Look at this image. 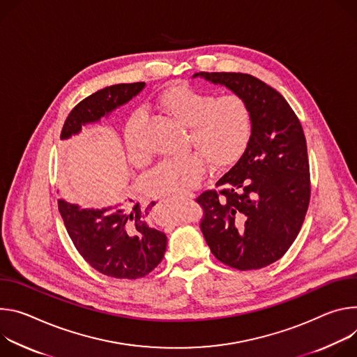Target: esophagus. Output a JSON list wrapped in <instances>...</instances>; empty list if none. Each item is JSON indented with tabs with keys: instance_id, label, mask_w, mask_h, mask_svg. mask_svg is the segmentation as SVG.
<instances>
[{
	"instance_id": "obj_1",
	"label": "esophagus",
	"mask_w": 357,
	"mask_h": 357,
	"mask_svg": "<svg viewBox=\"0 0 357 357\" xmlns=\"http://www.w3.org/2000/svg\"><path fill=\"white\" fill-rule=\"evenodd\" d=\"M188 200H191V195H190V197H188Z\"/></svg>"
}]
</instances>
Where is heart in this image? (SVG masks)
I'll return each mask as SVG.
<instances>
[{"instance_id": "obj_1", "label": "heart", "mask_w": 357, "mask_h": 357, "mask_svg": "<svg viewBox=\"0 0 357 357\" xmlns=\"http://www.w3.org/2000/svg\"><path fill=\"white\" fill-rule=\"evenodd\" d=\"M157 106L187 128L185 150L194 151L178 160L157 165L143 177V188L153 197H187L206 174L234 166L244 154L252 133L247 102L236 95L215 98L213 93L176 84L160 93ZM142 114L135 113L125 125V142L133 165H144L147 151L140 143Z\"/></svg>"}]
</instances>
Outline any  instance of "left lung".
I'll use <instances>...</instances> for the list:
<instances>
[{
  "label": "left lung",
  "mask_w": 357,
  "mask_h": 357,
  "mask_svg": "<svg viewBox=\"0 0 357 357\" xmlns=\"http://www.w3.org/2000/svg\"><path fill=\"white\" fill-rule=\"evenodd\" d=\"M241 96L251 112L250 143L215 187L197 197L200 228L222 264L259 269L289 250L303 224L309 199V160L303 129L285 98L248 73L199 72Z\"/></svg>",
  "instance_id": "obj_1"
}]
</instances>
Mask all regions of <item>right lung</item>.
Instances as JSON below:
<instances>
[{"label":"right lung","instance_id":"1","mask_svg":"<svg viewBox=\"0 0 357 357\" xmlns=\"http://www.w3.org/2000/svg\"><path fill=\"white\" fill-rule=\"evenodd\" d=\"M144 86V82L119 84L92 93L68 114L61 139H69L81 132L82 126L99 122L139 95ZM154 204L153 202L142 208L139 203L129 200L95 210L58 200L59 213L77 252L92 268L117 280L143 278L165 257L166 234L147 222L149 210Z\"/></svg>","mask_w":357,"mask_h":357}]
</instances>
